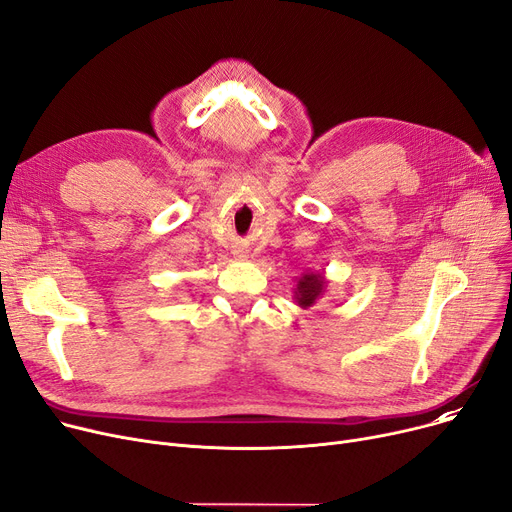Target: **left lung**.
<instances>
[{"instance_id": "8db88e82", "label": "left lung", "mask_w": 512, "mask_h": 512, "mask_svg": "<svg viewBox=\"0 0 512 512\" xmlns=\"http://www.w3.org/2000/svg\"><path fill=\"white\" fill-rule=\"evenodd\" d=\"M326 288H328V278L324 274H317V272L301 274V278H297V286L292 288L294 301H297L301 309H309L317 303V299H321V294L326 292Z\"/></svg>"}]
</instances>
